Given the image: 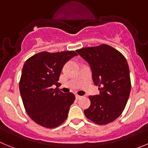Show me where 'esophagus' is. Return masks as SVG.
Masks as SVG:
<instances>
[{"label": "esophagus", "mask_w": 148, "mask_h": 148, "mask_svg": "<svg viewBox=\"0 0 148 148\" xmlns=\"http://www.w3.org/2000/svg\"><path fill=\"white\" fill-rule=\"evenodd\" d=\"M81 97L79 96V95H75V99H79Z\"/></svg>", "instance_id": "obj_1"}]
</instances>
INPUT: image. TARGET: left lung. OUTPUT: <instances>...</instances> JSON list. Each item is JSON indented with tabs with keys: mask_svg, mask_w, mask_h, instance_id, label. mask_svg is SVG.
Wrapping results in <instances>:
<instances>
[{
	"mask_svg": "<svg viewBox=\"0 0 148 148\" xmlns=\"http://www.w3.org/2000/svg\"><path fill=\"white\" fill-rule=\"evenodd\" d=\"M77 53L89 64L92 79L99 94L89 96L91 105L86 117L99 125L119 118L124 110L131 91L129 68L124 56L106 44L83 48Z\"/></svg>",
	"mask_w": 148,
	"mask_h": 148,
	"instance_id": "left-lung-1",
	"label": "left lung"
}]
</instances>
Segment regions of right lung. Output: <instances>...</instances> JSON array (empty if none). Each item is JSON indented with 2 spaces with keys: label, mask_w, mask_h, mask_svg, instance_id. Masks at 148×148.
I'll use <instances>...</instances> for the list:
<instances>
[{
  "label": "right lung",
  "mask_w": 148,
  "mask_h": 148,
  "mask_svg": "<svg viewBox=\"0 0 148 148\" xmlns=\"http://www.w3.org/2000/svg\"><path fill=\"white\" fill-rule=\"evenodd\" d=\"M78 54L74 51L40 52L28 59L23 66L19 91L25 110L36 123L55 128L66 120L75 100L73 93L64 94L57 88L60 73L67 62Z\"/></svg>",
  "instance_id": "obj_1"
}]
</instances>
